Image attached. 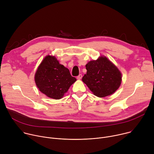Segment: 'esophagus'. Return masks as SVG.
I'll list each match as a JSON object with an SVG mask.
<instances>
[{
  "label": "esophagus",
  "mask_w": 154,
  "mask_h": 154,
  "mask_svg": "<svg viewBox=\"0 0 154 154\" xmlns=\"http://www.w3.org/2000/svg\"><path fill=\"white\" fill-rule=\"evenodd\" d=\"M82 78V74H79V75L77 77V79H79V80L81 79Z\"/></svg>",
  "instance_id": "esophagus-1"
}]
</instances>
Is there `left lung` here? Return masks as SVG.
<instances>
[{
	"label": "left lung",
	"instance_id": "1",
	"mask_svg": "<svg viewBox=\"0 0 154 154\" xmlns=\"http://www.w3.org/2000/svg\"><path fill=\"white\" fill-rule=\"evenodd\" d=\"M86 74L82 81L93 94L103 97L114 93L121 83L122 76L119 69L106 57H101L86 64Z\"/></svg>",
	"mask_w": 154,
	"mask_h": 154
}]
</instances>
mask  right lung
<instances>
[{"label":"right lung","mask_w":154,"mask_h":154,"mask_svg":"<svg viewBox=\"0 0 154 154\" xmlns=\"http://www.w3.org/2000/svg\"><path fill=\"white\" fill-rule=\"evenodd\" d=\"M35 80L39 91L48 97L60 99L75 81L69 69L55 57L48 55L38 67Z\"/></svg>","instance_id":"obj_1"}]
</instances>
